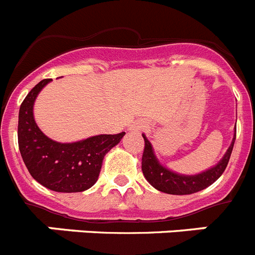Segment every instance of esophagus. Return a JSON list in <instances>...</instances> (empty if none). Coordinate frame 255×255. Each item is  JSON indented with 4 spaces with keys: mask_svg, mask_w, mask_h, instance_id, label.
I'll list each match as a JSON object with an SVG mask.
<instances>
[{
    "mask_svg": "<svg viewBox=\"0 0 255 255\" xmlns=\"http://www.w3.org/2000/svg\"><path fill=\"white\" fill-rule=\"evenodd\" d=\"M145 129V124L143 123H135L130 126V130L131 131H143Z\"/></svg>",
    "mask_w": 255,
    "mask_h": 255,
    "instance_id": "1",
    "label": "esophagus"
}]
</instances>
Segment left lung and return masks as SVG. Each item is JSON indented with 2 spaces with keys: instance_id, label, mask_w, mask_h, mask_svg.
<instances>
[{
  "instance_id": "obj_1",
  "label": "left lung",
  "mask_w": 255,
  "mask_h": 255,
  "mask_svg": "<svg viewBox=\"0 0 255 255\" xmlns=\"http://www.w3.org/2000/svg\"><path fill=\"white\" fill-rule=\"evenodd\" d=\"M143 138L144 150L143 157H141V170H143L144 177L148 180V182L153 188L162 191V193L173 195H186L208 188L224 173L230 161V157H231L236 134L234 136L233 143L227 149L226 154L224 155V158L221 159L215 167H212L211 170L204 171L202 173H198V175H193V176L179 175V173H175L163 167L155 158L152 144L148 141V139L144 135Z\"/></svg>"
}]
</instances>
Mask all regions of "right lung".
<instances>
[{"label":"right lung","instance_id":"right-lung-1","mask_svg":"<svg viewBox=\"0 0 255 255\" xmlns=\"http://www.w3.org/2000/svg\"><path fill=\"white\" fill-rule=\"evenodd\" d=\"M51 82L43 79L22 101L19 111L17 141L22 161L34 180L58 193H79L93 186L100 176L106 153L119 144L125 132L96 135L75 143H57L37 126L33 105L40 89Z\"/></svg>","mask_w":255,"mask_h":255}]
</instances>
